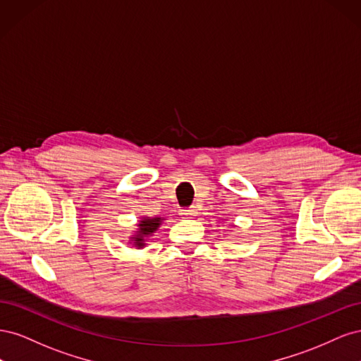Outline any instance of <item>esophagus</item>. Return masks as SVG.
<instances>
[{"label":"esophagus","instance_id":"obj_1","mask_svg":"<svg viewBox=\"0 0 361 361\" xmlns=\"http://www.w3.org/2000/svg\"><path fill=\"white\" fill-rule=\"evenodd\" d=\"M180 215H183L185 218H192L197 215V209H195V206H191V207H188V209H182Z\"/></svg>","mask_w":361,"mask_h":361}]
</instances>
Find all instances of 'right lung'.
<instances>
[{
    "label": "right lung",
    "instance_id": "add662e5",
    "mask_svg": "<svg viewBox=\"0 0 361 361\" xmlns=\"http://www.w3.org/2000/svg\"><path fill=\"white\" fill-rule=\"evenodd\" d=\"M162 218L155 216V218H143L138 223V228H137V233L130 238V241H133V245L137 248H143L146 245V239L158 231V227L161 226Z\"/></svg>",
    "mask_w": 361,
    "mask_h": 361
}]
</instances>
